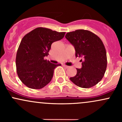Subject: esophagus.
Listing matches in <instances>:
<instances>
[{
  "label": "esophagus",
  "instance_id": "obj_1",
  "mask_svg": "<svg viewBox=\"0 0 122 122\" xmlns=\"http://www.w3.org/2000/svg\"><path fill=\"white\" fill-rule=\"evenodd\" d=\"M63 66L65 69H67V68L69 67V66H66V65H63Z\"/></svg>",
  "mask_w": 122,
  "mask_h": 122
}]
</instances>
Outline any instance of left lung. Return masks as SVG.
Listing matches in <instances>:
<instances>
[{
	"label": "left lung",
	"mask_w": 122,
	"mask_h": 122,
	"mask_svg": "<svg viewBox=\"0 0 122 122\" xmlns=\"http://www.w3.org/2000/svg\"><path fill=\"white\" fill-rule=\"evenodd\" d=\"M67 40L74 46L76 57H82L81 69L70 80L80 87L88 88L101 80L107 66V52L99 37L88 30H78L67 32Z\"/></svg>",
	"instance_id": "8db88e82"
}]
</instances>
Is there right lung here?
Segmentation results:
<instances>
[{
    "label": "right lung",
    "mask_w": 122,
    "mask_h": 122,
    "mask_svg": "<svg viewBox=\"0 0 122 122\" xmlns=\"http://www.w3.org/2000/svg\"><path fill=\"white\" fill-rule=\"evenodd\" d=\"M65 34V32L39 27L23 37L15 62L18 76L27 87L41 89L50 82L55 69L61 65L51 63L44 57L48 56L52 43L61 40Z\"/></svg>",
    "instance_id": "1"
}]
</instances>
